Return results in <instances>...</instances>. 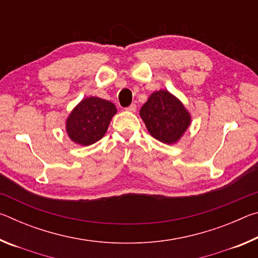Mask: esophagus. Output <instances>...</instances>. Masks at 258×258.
<instances>
[{
    "label": "esophagus",
    "mask_w": 258,
    "mask_h": 258,
    "mask_svg": "<svg viewBox=\"0 0 258 258\" xmlns=\"http://www.w3.org/2000/svg\"><path fill=\"white\" fill-rule=\"evenodd\" d=\"M126 110L130 111V112H134V111H137V106H135L134 103H132V104H131L130 107L126 108Z\"/></svg>",
    "instance_id": "34e87169"
}]
</instances>
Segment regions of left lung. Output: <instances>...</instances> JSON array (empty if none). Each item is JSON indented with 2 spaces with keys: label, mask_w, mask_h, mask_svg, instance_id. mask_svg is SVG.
<instances>
[{
  "label": "left lung",
  "mask_w": 258,
  "mask_h": 258,
  "mask_svg": "<svg viewBox=\"0 0 258 258\" xmlns=\"http://www.w3.org/2000/svg\"><path fill=\"white\" fill-rule=\"evenodd\" d=\"M140 117L151 137L165 145L177 143L191 124L189 110L167 90L152 93L140 109Z\"/></svg>",
  "instance_id": "left-lung-1"
}]
</instances>
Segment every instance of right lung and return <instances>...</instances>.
<instances>
[{"label":"right lung","instance_id":"right-lung-1","mask_svg":"<svg viewBox=\"0 0 258 258\" xmlns=\"http://www.w3.org/2000/svg\"><path fill=\"white\" fill-rule=\"evenodd\" d=\"M116 112V106L108 100L98 97L83 99L66 119L68 138L80 146L93 145L104 137Z\"/></svg>","mask_w":258,"mask_h":258}]
</instances>
